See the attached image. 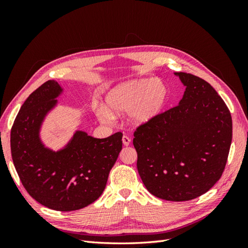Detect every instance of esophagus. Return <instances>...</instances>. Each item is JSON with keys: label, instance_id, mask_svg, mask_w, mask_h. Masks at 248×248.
I'll list each match as a JSON object with an SVG mask.
<instances>
[{"label": "esophagus", "instance_id": "obj_1", "mask_svg": "<svg viewBox=\"0 0 248 248\" xmlns=\"http://www.w3.org/2000/svg\"><path fill=\"white\" fill-rule=\"evenodd\" d=\"M122 141H123V145L124 146H129L130 142H131V139L129 137L124 136L123 139H122Z\"/></svg>", "mask_w": 248, "mask_h": 248}]
</instances>
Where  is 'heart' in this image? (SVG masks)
<instances>
[{
	"label": "heart",
	"mask_w": 248,
	"mask_h": 248,
	"mask_svg": "<svg viewBox=\"0 0 248 248\" xmlns=\"http://www.w3.org/2000/svg\"><path fill=\"white\" fill-rule=\"evenodd\" d=\"M168 99L169 89L159 79L127 81L111 90L106 98L112 112L123 114L129 111L131 121L137 125L146 124L158 116ZM109 111L103 106L97 108V116L101 122H109L112 119Z\"/></svg>",
	"instance_id": "heart-1"
}]
</instances>
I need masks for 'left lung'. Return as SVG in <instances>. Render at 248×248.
I'll return each instance as SVG.
<instances>
[{
  "instance_id": "1",
  "label": "left lung",
  "mask_w": 248,
  "mask_h": 248,
  "mask_svg": "<svg viewBox=\"0 0 248 248\" xmlns=\"http://www.w3.org/2000/svg\"><path fill=\"white\" fill-rule=\"evenodd\" d=\"M186 87L179 106L133 133L137 167L153 196L172 202L206 193L220 179L232 142V116L214 88L191 73L175 72Z\"/></svg>"
}]
</instances>
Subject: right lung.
<instances>
[{
	"mask_svg": "<svg viewBox=\"0 0 248 248\" xmlns=\"http://www.w3.org/2000/svg\"><path fill=\"white\" fill-rule=\"evenodd\" d=\"M61 87L47 80L22 104L11 128L14 167L28 193L57 211H74L98 199L122 150V132L95 139L78 131L70 144L52 152L40 142L39 127L56 104Z\"/></svg>",
	"mask_w": 248,
	"mask_h": 248,
	"instance_id": "1",
	"label": "right lung"
}]
</instances>
